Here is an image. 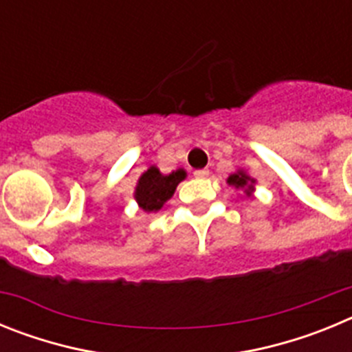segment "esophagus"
<instances>
[{
	"instance_id": "1",
	"label": "esophagus",
	"mask_w": 352,
	"mask_h": 352,
	"mask_svg": "<svg viewBox=\"0 0 352 352\" xmlns=\"http://www.w3.org/2000/svg\"><path fill=\"white\" fill-rule=\"evenodd\" d=\"M194 176H195V178H208V176H210V170H208V169H197V170H194Z\"/></svg>"
}]
</instances>
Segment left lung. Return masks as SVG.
<instances>
[{"instance_id":"8db88e82","label":"left lung","mask_w":352,"mask_h":352,"mask_svg":"<svg viewBox=\"0 0 352 352\" xmlns=\"http://www.w3.org/2000/svg\"><path fill=\"white\" fill-rule=\"evenodd\" d=\"M227 183L234 186V188H241V190H245V194L250 195L252 190H254V185H256V179L250 178L245 170H238V173L231 174L227 178Z\"/></svg>"}]
</instances>
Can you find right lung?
<instances>
[{
  "label": "right lung",
  "instance_id": "obj_1",
  "mask_svg": "<svg viewBox=\"0 0 352 352\" xmlns=\"http://www.w3.org/2000/svg\"><path fill=\"white\" fill-rule=\"evenodd\" d=\"M186 178V173L183 169L173 170L170 174H162L155 166L149 167L141 178H139L138 186H135V201H138L139 208L151 213V211H158L164 204L173 197L176 186L179 182Z\"/></svg>",
  "mask_w": 352,
  "mask_h": 352
}]
</instances>
